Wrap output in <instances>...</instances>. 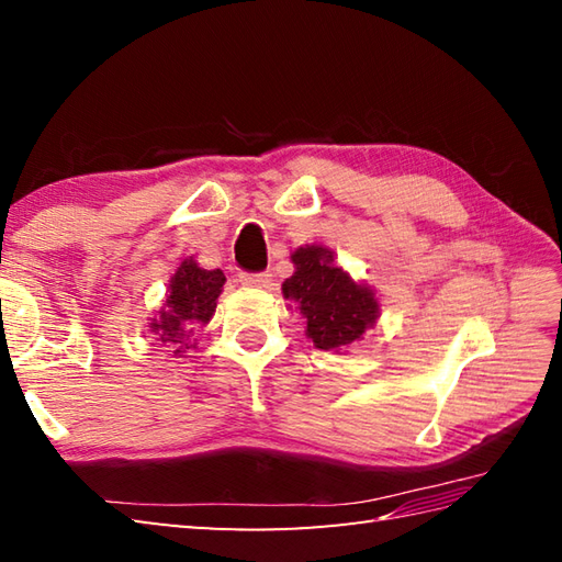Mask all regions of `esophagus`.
<instances>
[{"instance_id":"obj_1","label":"esophagus","mask_w":562,"mask_h":562,"mask_svg":"<svg viewBox=\"0 0 562 562\" xmlns=\"http://www.w3.org/2000/svg\"><path fill=\"white\" fill-rule=\"evenodd\" d=\"M241 284H246V288H268V284L272 282V274L270 272H241Z\"/></svg>"}]
</instances>
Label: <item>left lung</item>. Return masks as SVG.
Returning <instances> with one entry per match:
<instances>
[{
    "label": "left lung",
    "instance_id": "left-lung-1",
    "mask_svg": "<svg viewBox=\"0 0 562 562\" xmlns=\"http://www.w3.org/2000/svg\"><path fill=\"white\" fill-rule=\"evenodd\" d=\"M294 274L284 280V300L300 304L306 318V336L321 350H338L362 338L374 326L379 304L374 292L350 280L348 272L333 266L328 248L306 246L294 250Z\"/></svg>",
    "mask_w": 562,
    "mask_h": 562
}]
</instances>
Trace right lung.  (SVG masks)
Instances as JSON below:
<instances>
[{
	"mask_svg": "<svg viewBox=\"0 0 562 562\" xmlns=\"http://www.w3.org/2000/svg\"><path fill=\"white\" fill-rule=\"evenodd\" d=\"M224 282L222 270H202L193 258L183 260L171 278L159 316L149 326L154 336H159L166 348H176L173 355L190 350L188 340L195 326H205L212 318Z\"/></svg>",
	"mask_w": 562,
	"mask_h": 562,
	"instance_id": "obj_1",
	"label": "right lung"
}]
</instances>
